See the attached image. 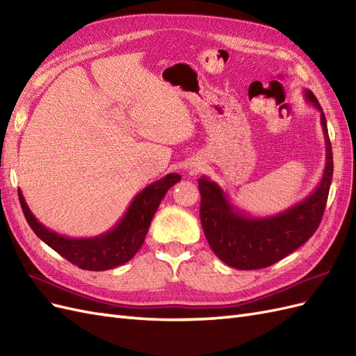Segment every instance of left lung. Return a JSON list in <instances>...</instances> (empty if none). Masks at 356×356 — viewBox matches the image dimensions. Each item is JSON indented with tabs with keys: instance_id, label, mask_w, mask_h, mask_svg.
Returning <instances> with one entry per match:
<instances>
[{
	"instance_id": "1",
	"label": "left lung",
	"mask_w": 356,
	"mask_h": 356,
	"mask_svg": "<svg viewBox=\"0 0 356 356\" xmlns=\"http://www.w3.org/2000/svg\"><path fill=\"white\" fill-rule=\"evenodd\" d=\"M305 98L321 113L325 138V168L315 190L275 215L252 217L232 204L229 195L208 177L199 178L200 221L213 254L230 267L257 270L282 260L307 242L322 220L332 179V152L324 111L310 90Z\"/></svg>"
}]
</instances>
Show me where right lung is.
I'll use <instances>...</instances> for the list:
<instances>
[{
  "instance_id": "add662e5",
  "label": "right lung",
  "mask_w": 356,
  "mask_h": 356,
  "mask_svg": "<svg viewBox=\"0 0 356 356\" xmlns=\"http://www.w3.org/2000/svg\"><path fill=\"white\" fill-rule=\"evenodd\" d=\"M179 179L178 174H168L147 186L134 197L126 213L113 229L93 238H68L50 230L31 212L20 190L19 200L29 227L42 242L83 270L102 272L122 266L134 258L144 243L161 199Z\"/></svg>"
}]
</instances>
